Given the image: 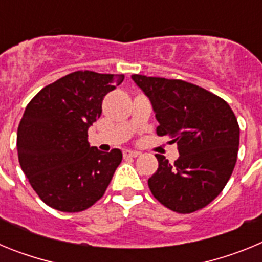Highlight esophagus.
<instances>
[{
	"mask_svg": "<svg viewBox=\"0 0 262 262\" xmlns=\"http://www.w3.org/2000/svg\"><path fill=\"white\" fill-rule=\"evenodd\" d=\"M139 152H136V151H124L123 152V156L124 157H138L139 156Z\"/></svg>",
	"mask_w": 262,
	"mask_h": 262,
	"instance_id": "esophagus-1",
	"label": "esophagus"
}]
</instances>
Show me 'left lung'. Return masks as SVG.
<instances>
[{
	"mask_svg": "<svg viewBox=\"0 0 262 262\" xmlns=\"http://www.w3.org/2000/svg\"><path fill=\"white\" fill-rule=\"evenodd\" d=\"M131 77L154 106L157 135L169 136L180 154L174 164L156 155L159 168L148 180L149 190L172 211L203 209L223 190L237 160L240 128L232 108L216 94L186 81Z\"/></svg>",
	"mask_w": 262,
	"mask_h": 262,
	"instance_id": "left-lung-1",
	"label": "left lung"
}]
</instances>
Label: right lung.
<instances>
[{"mask_svg":"<svg viewBox=\"0 0 262 262\" xmlns=\"http://www.w3.org/2000/svg\"><path fill=\"white\" fill-rule=\"evenodd\" d=\"M123 75L77 71L39 92L18 126L20 168L46 205L80 212L101 200L122 161V152H101L88 143V128L101 117L106 94Z\"/></svg>","mask_w":262,"mask_h":262,"instance_id":"obj_1","label":"right lung"}]
</instances>
